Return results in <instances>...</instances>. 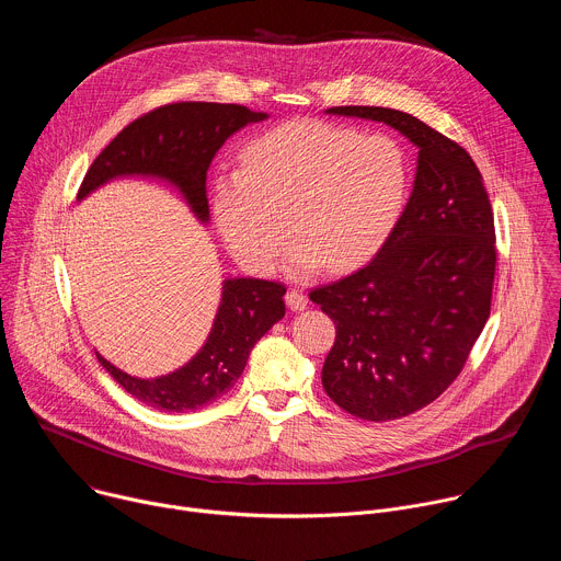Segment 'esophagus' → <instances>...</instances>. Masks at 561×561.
I'll list each match as a JSON object with an SVG mask.
<instances>
[{
    "label": "esophagus",
    "mask_w": 561,
    "mask_h": 561,
    "mask_svg": "<svg viewBox=\"0 0 561 561\" xmlns=\"http://www.w3.org/2000/svg\"><path fill=\"white\" fill-rule=\"evenodd\" d=\"M286 304H288V308L290 310H304L306 306H308V297L299 290V288H290L288 293H286Z\"/></svg>",
    "instance_id": "esophagus-1"
}]
</instances>
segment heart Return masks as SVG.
Wrapping results in <instances>:
<instances>
[{
    "label": "heart",
    "instance_id": "obj_1",
    "mask_svg": "<svg viewBox=\"0 0 561 561\" xmlns=\"http://www.w3.org/2000/svg\"><path fill=\"white\" fill-rule=\"evenodd\" d=\"M409 154L386 133L297 119L251 139L242 167L213 182V217L232 255L266 273L297 232L293 273L355 266L375 255L404 213Z\"/></svg>",
    "mask_w": 561,
    "mask_h": 561
}]
</instances>
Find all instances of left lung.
Returning <instances> with one entry per match:
<instances>
[{
    "label": "left lung",
    "instance_id": "left-lung-1",
    "mask_svg": "<svg viewBox=\"0 0 561 561\" xmlns=\"http://www.w3.org/2000/svg\"><path fill=\"white\" fill-rule=\"evenodd\" d=\"M327 113L383 122L417 148L411 199L375 260L308 297L335 322L322 383L346 413L388 422L461 373L491 314L495 221L472 157L417 117L381 106Z\"/></svg>",
    "mask_w": 561,
    "mask_h": 561
}]
</instances>
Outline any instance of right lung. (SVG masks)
<instances>
[{
	"label": "right lung",
	"mask_w": 561,
	"mask_h": 561,
	"mask_svg": "<svg viewBox=\"0 0 561 561\" xmlns=\"http://www.w3.org/2000/svg\"><path fill=\"white\" fill-rule=\"evenodd\" d=\"M266 119L239 104L178 102L130 122L91 164L77 199L122 175H150L175 184L193 213L208 219L206 171L221 144L247 124ZM286 286L266 279H226L215 324L202 351L171 375L139 379L98 355L100 364L141 404L167 411H197L221 397L244 373L260 337L286 312Z\"/></svg>",
	"instance_id": "right-lung-1"
}]
</instances>
